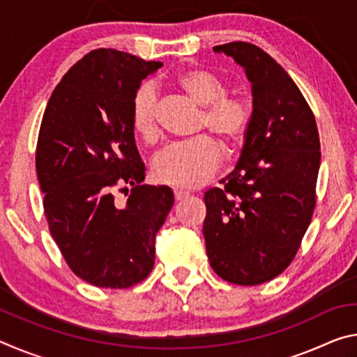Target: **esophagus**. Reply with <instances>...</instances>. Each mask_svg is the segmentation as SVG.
<instances>
[{"instance_id":"34e87169","label":"esophagus","mask_w":357,"mask_h":357,"mask_svg":"<svg viewBox=\"0 0 357 357\" xmlns=\"http://www.w3.org/2000/svg\"><path fill=\"white\" fill-rule=\"evenodd\" d=\"M189 197V192H184V190H174V200L181 202L184 200V198Z\"/></svg>"}]
</instances>
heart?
Wrapping results in <instances>:
<instances>
[{"mask_svg": "<svg viewBox=\"0 0 357 357\" xmlns=\"http://www.w3.org/2000/svg\"><path fill=\"white\" fill-rule=\"evenodd\" d=\"M173 86L202 107L197 130L213 134L229 154L243 148L252 128V110L244 99L228 94V84L222 77L208 69H190L174 78ZM130 123L143 143L154 144L159 140L157 96L149 84H142L132 98ZM220 162L219 143L203 134L165 148L155 155L151 172L157 183L195 189L214 176Z\"/></svg>", "mask_w": 357, "mask_h": 357, "instance_id": "heart-1", "label": "heart"}]
</instances>
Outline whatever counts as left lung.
<instances>
[{"mask_svg": "<svg viewBox=\"0 0 357 357\" xmlns=\"http://www.w3.org/2000/svg\"><path fill=\"white\" fill-rule=\"evenodd\" d=\"M252 82V128L234 170L204 193L211 268L236 285H259L298 253L317 204L321 160L315 114L273 56L249 42L215 45Z\"/></svg>", "mask_w": 357, "mask_h": 357, "instance_id": "8db88e82", "label": "left lung"}]
</instances>
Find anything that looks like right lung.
Here are the masks:
<instances>
[{
  "mask_svg": "<svg viewBox=\"0 0 357 357\" xmlns=\"http://www.w3.org/2000/svg\"><path fill=\"white\" fill-rule=\"evenodd\" d=\"M162 64L114 48L89 52L66 72L42 118L36 172L48 229L72 273L94 287L146 279L174 203L167 185L142 184L130 123L132 98Z\"/></svg>",
  "mask_w": 357,
  "mask_h": 357,
  "instance_id": "add662e5",
  "label": "right lung"
}]
</instances>
